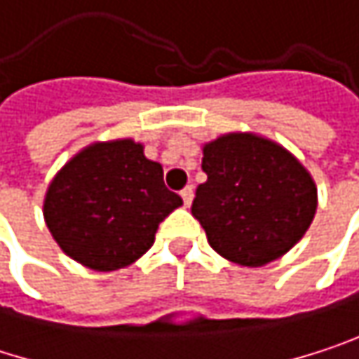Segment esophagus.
Instances as JSON below:
<instances>
[{
    "instance_id": "1",
    "label": "esophagus",
    "mask_w": 359,
    "mask_h": 359,
    "mask_svg": "<svg viewBox=\"0 0 359 359\" xmlns=\"http://www.w3.org/2000/svg\"><path fill=\"white\" fill-rule=\"evenodd\" d=\"M180 197H182V201H184V208H189L191 201H193V187H191V184L184 187V189L180 191Z\"/></svg>"
}]
</instances>
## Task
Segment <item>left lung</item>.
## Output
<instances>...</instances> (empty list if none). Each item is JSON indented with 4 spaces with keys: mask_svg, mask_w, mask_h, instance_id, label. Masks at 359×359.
I'll return each mask as SVG.
<instances>
[{
    "mask_svg": "<svg viewBox=\"0 0 359 359\" xmlns=\"http://www.w3.org/2000/svg\"><path fill=\"white\" fill-rule=\"evenodd\" d=\"M201 151L208 180L191 212L212 250L259 268L297 245L316 216L318 189L289 149L255 133H226Z\"/></svg>",
    "mask_w": 359,
    "mask_h": 359,
    "instance_id": "1",
    "label": "left lung"
}]
</instances>
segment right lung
<instances>
[{
  "label": "right lung",
  "instance_id": "1",
  "mask_svg": "<svg viewBox=\"0 0 359 359\" xmlns=\"http://www.w3.org/2000/svg\"><path fill=\"white\" fill-rule=\"evenodd\" d=\"M182 205L162 164L133 139L95 141L53 177L43 218L60 250L97 272L130 266L154 245L160 222Z\"/></svg>",
  "mask_w": 359,
  "mask_h": 359
}]
</instances>
